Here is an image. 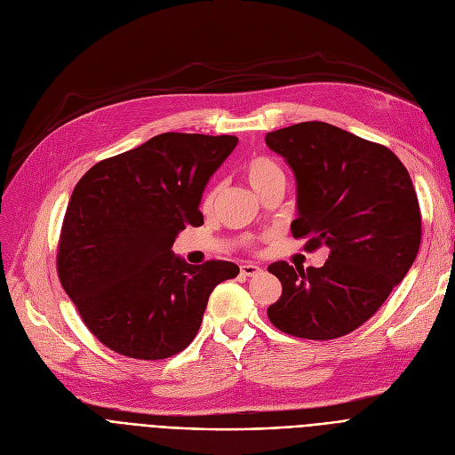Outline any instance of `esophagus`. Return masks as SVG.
<instances>
[{"instance_id": "34e87169", "label": "esophagus", "mask_w": 455, "mask_h": 455, "mask_svg": "<svg viewBox=\"0 0 455 455\" xmlns=\"http://www.w3.org/2000/svg\"><path fill=\"white\" fill-rule=\"evenodd\" d=\"M240 271H242V275H243V276H254V275L261 273V269H259L258 266L251 264V261H242Z\"/></svg>"}]
</instances>
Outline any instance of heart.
Segmentation results:
<instances>
[{"label": "heart", "instance_id": "1", "mask_svg": "<svg viewBox=\"0 0 455 455\" xmlns=\"http://www.w3.org/2000/svg\"><path fill=\"white\" fill-rule=\"evenodd\" d=\"M243 177L259 196L267 186L283 180V170L275 158L259 155V156H252L251 160H247V164L243 165ZM218 197H220V184H210L203 194L201 208L204 212L212 210L215 201H218Z\"/></svg>", "mask_w": 455, "mask_h": 455}]
</instances>
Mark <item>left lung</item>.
Instances as JSON below:
<instances>
[{"label": "left lung", "mask_w": 455, "mask_h": 455, "mask_svg": "<svg viewBox=\"0 0 455 455\" xmlns=\"http://www.w3.org/2000/svg\"><path fill=\"white\" fill-rule=\"evenodd\" d=\"M266 143L297 177L293 237H309L304 251H330L323 267H267L282 283L267 317L302 339L347 336L378 312L417 258L422 221L410 173L386 146L324 122L267 132Z\"/></svg>", "instance_id": "left-lung-1"}]
</instances>
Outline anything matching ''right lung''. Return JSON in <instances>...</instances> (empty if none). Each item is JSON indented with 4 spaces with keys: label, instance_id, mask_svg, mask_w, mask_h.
Wrapping results in <instances>:
<instances>
[{
    "label": "right lung",
    "instance_id": "1",
    "mask_svg": "<svg viewBox=\"0 0 455 455\" xmlns=\"http://www.w3.org/2000/svg\"><path fill=\"white\" fill-rule=\"evenodd\" d=\"M237 138L164 132L92 165L69 197L57 273L88 330L134 360H165L197 336L232 261L186 264L172 245L203 225L199 203Z\"/></svg>",
    "mask_w": 455,
    "mask_h": 455
}]
</instances>
